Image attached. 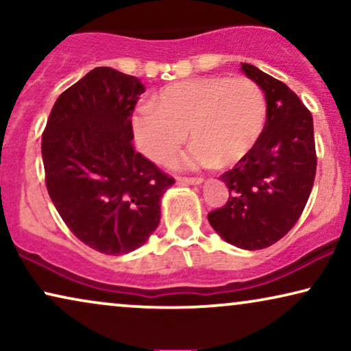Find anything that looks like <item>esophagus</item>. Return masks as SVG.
<instances>
[{
  "label": "esophagus",
  "instance_id": "34e87169",
  "mask_svg": "<svg viewBox=\"0 0 351 351\" xmlns=\"http://www.w3.org/2000/svg\"><path fill=\"white\" fill-rule=\"evenodd\" d=\"M177 180H179L180 184H184V185H199V184H203V177H179Z\"/></svg>",
  "mask_w": 351,
  "mask_h": 351
}]
</instances>
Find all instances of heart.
<instances>
[{
	"mask_svg": "<svg viewBox=\"0 0 351 351\" xmlns=\"http://www.w3.org/2000/svg\"><path fill=\"white\" fill-rule=\"evenodd\" d=\"M265 119V95L256 81L203 76L165 86L153 105L137 108L132 131L138 150L160 165L174 160L189 131L195 143L182 166H230L256 147Z\"/></svg>",
	"mask_w": 351,
	"mask_h": 351,
	"instance_id": "obj_1",
	"label": "heart"
}]
</instances>
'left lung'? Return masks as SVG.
Returning a JSON list of instances; mask_svg holds the SVG:
<instances>
[{
	"label": "left lung",
	"mask_w": 351,
	"mask_h": 351,
	"mask_svg": "<svg viewBox=\"0 0 351 351\" xmlns=\"http://www.w3.org/2000/svg\"><path fill=\"white\" fill-rule=\"evenodd\" d=\"M267 99L265 128L256 147L220 176L230 196L210 210L209 223L225 241L247 251L285 237L304 213L313 189V117L294 90L251 64H241Z\"/></svg>",
	"instance_id": "left-lung-1"
}]
</instances>
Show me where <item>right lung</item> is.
Instances as JSON below:
<instances>
[{
	"mask_svg": "<svg viewBox=\"0 0 351 351\" xmlns=\"http://www.w3.org/2000/svg\"><path fill=\"white\" fill-rule=\"evenodd\" d=\"M138 78L97 66L56 100L41 137L46 189L86 246L121 256L160 223V199L174 179L132 145Z\"/></svg>",
	"mask_w": 351,
	"mask_h": 351,
	"instance_id": "obj_1",
	"label": "right lung"
}]
</instances>
